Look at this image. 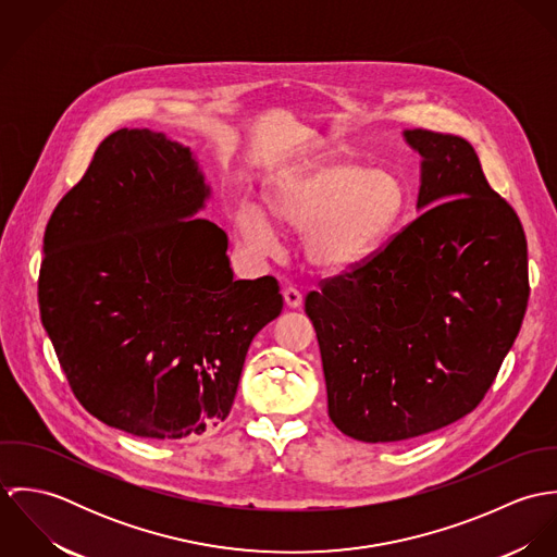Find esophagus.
Listing matches in <instances>:
<instances>
[{"label": "esophagus", "instance_id": "34e87169", "mask_svg": "<svg viewBox=\"0 0 557 557\" xmlns=\"http://www.w3.org/2000/svg\"><path fill=\"white\" fill-rule=\"evenodd\" d=\"M283 298H285V305L289 309H300L302 307V294L296 289V287H287L283 292Z\"/></svg>", "mask_w": 557, "mask_h": 557}]
</instances>
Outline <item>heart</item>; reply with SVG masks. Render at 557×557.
<instances>
[{
    "label": "heart",
    "mask_w": 557,
    "mask_h": 557,
    "mask_svg": "<svg viewBox=\"0 0 557 557\" xmlns=\"http://www.w3.org/2000/svg\"><path fill=\"white\" fill-rule=\"evenodd\" d=\"M405 188L384 166L330 159L276 182L265 197L268 214L289 232H305L307 259L323 270H345L367 259L397 225ZM242 239L259 250L274 244L268 216L252 203L236 210Z\"/></svg>",
    "instance_id": "1"
}]
</instances>
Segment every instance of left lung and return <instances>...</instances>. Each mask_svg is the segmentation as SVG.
<instances>
[{
    "label": "left lung",
    "mask_w": 557,
    "mask_h": 557,
    "mask_svg": "<svg viewBox=\"0 0 557 557\" xmlns=\"http://www.w3.org/2000/svg\"><path fill=\"white\" fill-rule=\"evenodd\" d=\"M420 154L418 216L369 261L321 281L318 332L327 416L345 435L403 442L468 416L525 315L528 242L457 135L403 131Z\"/></svg>",
    "instance_id": "8db88e82"
}]
</instances>
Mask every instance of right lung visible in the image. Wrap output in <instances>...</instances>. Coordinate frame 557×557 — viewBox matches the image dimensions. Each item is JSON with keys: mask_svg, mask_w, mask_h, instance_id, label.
I'll return each instance as SVG.
<instances>
[{"mask_svg": "<svg viewBox=\"0 0 557 557\" xmlns=\"http://www.w3.org/2000/svg\"><path fill=\"white\" fill-rule=\"evenodd\" d=\"M190 152L148 128L96 150L51 214L42 325L81 405L150 440H186L232 411L255 334L278 318L272 276L236 281L227 234Z\"/></svg>", "mask_w": 557, "mask_h": 557, "instance_id": "obj_1", "label": "right lung"}]
</instances>
